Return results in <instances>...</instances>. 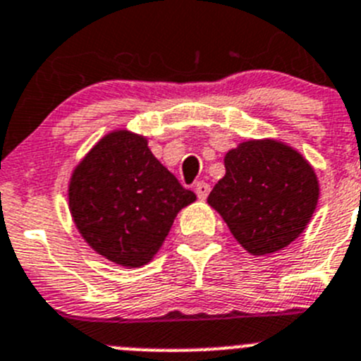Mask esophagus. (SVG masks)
<instances>
[{"label": "esophagus", "mask_w": 361, "mask_h": 361, "mask_svg": "<svg viewBox=\"0 0 361 361\" xmlns=\"http://www.w3.org/2000/svg\"><path fill=\"white\" fill-rule=\"evenodd\" d=\"M194 190H196L200 200H207V196L210 194V185H208L207 181H197V183L194 185Z\"/></svg>", "instance_id": "esophagus-1"}]
</instances>
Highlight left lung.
I'll return each instance as SVG.
<instances>
[{"instance_id":"left-lung-1","label":"left lung","mask_w":361,"mask_h":361,"mask_svg":"<svg viewBox=\"0 0 361 361\" xmlns=\"http://www.w3.org/2000/svg\"><path fill=\"white\" fill-rule=\"evenodd\" d=\"M226 174L208 196L238 244L255 257L287 247L319 201L312 165L281 140H245L224 157Z\"/></svg>"}]
</instances>
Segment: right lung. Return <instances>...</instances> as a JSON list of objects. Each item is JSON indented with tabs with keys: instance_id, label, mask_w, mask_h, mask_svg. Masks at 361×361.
<instances>
[{
	"instance_id": "obj_1",
	"label": "right lung",
	"mask_w": 361,
	"mask_h": 361,
	"mask_svg": "<svg viewBox=\"0 0 361 361\" xmlns=\"http://www.w3.org/2000/svg\"><path fill=\"white\" fill-rule=\"evenodd\" d=\"M67 196L87 244L128 269L149 264L178 212L196 201L154 158L146 137L128 130L110 131L83 157Z\"/></svg>"
}]
</instances>
